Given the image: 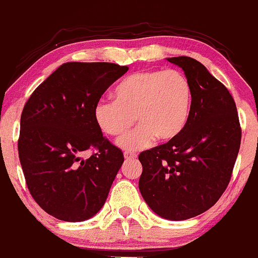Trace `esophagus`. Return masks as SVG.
Returning <instances> with one entry per match:
<instances>
[{
    "label": "esophagus",
    "instance_id": "obj_1",
    "mask_svg": "<svg viewBox=\"0 0 258 258\" xmlns=\"http://www.w3.org/2000/svg\"><path fill=\"white\" fill-rule=\"evenodd\" d=\"M123 156H124V158H126V159H135V158H137V154L134 153V152H130V151L124 152Z\"/></svg>",
    "mask_w": 258,
    "mask_h": 258
}]
</instances>
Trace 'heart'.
<instances>
[{
  "mask_svg": "<svg viewBox=\"0 0 258 258\" xmlns=\"http://www.w3.org/2000/svg\"><path fill=\"white\" fill-rule=\"evenodd\" d=\"M113 96L115 101L101 100L95 105L94 120L105 135L118 137L137 118L140 126L117 142L123 150L137 151L156 137L168 141L183 131L190 116L193 90L181 72L158 69L124 78Z\"/></svg>",
  "mask_w": 258,
  "mask_h": 258,
  "instance_id": "heart-1",
  "label": "heart"
}]
</instances>
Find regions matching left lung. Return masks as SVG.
Here are the masks:
<instances>
[{"mask_svg": "<svg viewBox=\"0 0 258 258\" xmlns=\"http://www.w3.org/2000/svg\"><path fill=\"white\" fill-rule=\"evenodd\" d=\"M168 61L190 81V116L177 137L138 156V185L157 215L179 221L203 214L220 199L240 150L241 126L231 94L204 65L190 56Z\"/></svg>", "mask_w": 258, "mask_h": 258, "instance_id": "8db88e82", "label": "left lung"}]
</instances>
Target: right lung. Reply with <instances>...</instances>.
Listing matches in <instances>:
<instances>
[{
  "mask_svg": "<svg viewBox=\"0 0 258 258\" xmlns=\"http://www.w3.org/2000/svg\"><path fill=\"white\" fill-rule=\"evenodd\" d=\"M127 70L113 63H64L24 105L18 138L24 179L37 204L59 220L90 219L106 202L123 154L102 136L94 107ZM85 150L93 152L89 159Z\"/></svg>",
  "mask_w": 258,
  "mask_h": 258,
  "instance_id": "1",
  "label": "right lung"
}]
</instances>
